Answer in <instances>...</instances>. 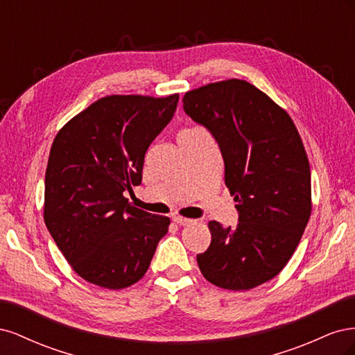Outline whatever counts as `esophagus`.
<instances>
[{
	"mask_svg": "<svg viewBox=\"0 0 355 355\" xmlns=\"http://www.w3.org/2000/svg\"><path fill=\"white\" fill-rule=\"evenodd\" d=\"M173 222L180 225V227H185V225H189L192 222V219H188L184 216H173Z\"/></svg>",
	"mask_w": 355,
	"mask_h": 355,
	"instance_id": "obj_1",
	"label": "esophagus"
}]
</instances>
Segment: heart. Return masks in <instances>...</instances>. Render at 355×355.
Wrapping results in <instances>:
<instances>
[{"mask_svg":"<svg viewBox=\"0 0 355 355\" xmlns=\"http://www.w3.org/2000/svg\"><path fill=\"white\" fill-rule=\"evenodd\" d=\"M185 132H188V130H185Z\"/></svg>","mask_w":355,"mask_h":355,"instance_id":"b5f03b06","label":"heart"}]
</instances>
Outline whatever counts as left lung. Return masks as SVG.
I'll return each mask as SVG.
<instances>
[{
    "mask_svg": "<svg viewBox=\"0 0 355 355\" xmlns=\"http://www.w3.org/2000/svg\"><path fill=\"white\" fill-rule=\"evenodd\" d=\"M184 110L216 139L239 210L234 230L209 222L211 243L197 254L200 271L228 290L270 282L296 250L313 209L297 128L270 96L237 78L187 92Z\"/></svg>",
    "mask_w": 355,
    "mask_h": 355,
    "instance_id": "left-lung-1",
    "label": "left lung"
}]
</instances>
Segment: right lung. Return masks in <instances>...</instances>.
I'll use <instances>...</instances> for the list:
<instances>
[{
	"instance_id": "obj_1",
	"label": "right lung",
	"mask_w": 355,
	"mask_h": 355,
	"mask_svg": "<svg viewBox=\"0 0 355 355\" xmlns=\"http://www.w3.org/2000/svg\"><path fill=\"white\" fill-rule=\"evenodd\" d=\"M179 94H112L63 125L46 170L44 222L85 282L111 290L148 271L170 219L132 206L124 191L141 185L146 149L170 123Z\"/></svg>"
}]
</instances>
